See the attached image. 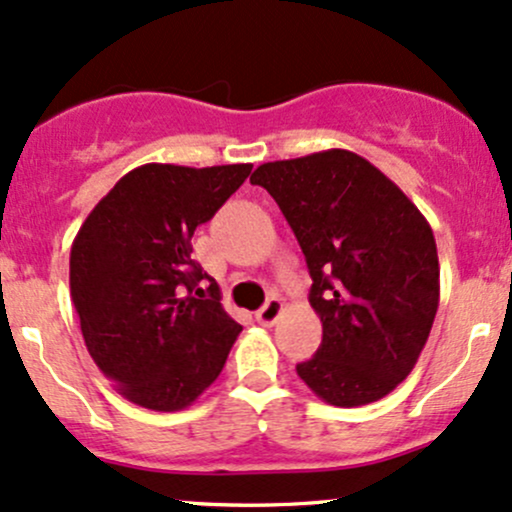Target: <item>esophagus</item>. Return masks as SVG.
<instances>
[{"mask_svg":"<svg viewBox=\"0 0 512 512\" xmlns=\"http://www.w3.org/2000/svg\"><path fill=\"white\" fill-rule=\"evenodd\" d=\"M282 311H284L282 299H277V296H274V299H269L265 306L255 313V318H257V323H262V325H274L277 323V318L282 316Z\"/></svg>","mask_w":512,"mask_h":512,"instance_id":"esophagus-1","label":"esophagus"}]
</instances>
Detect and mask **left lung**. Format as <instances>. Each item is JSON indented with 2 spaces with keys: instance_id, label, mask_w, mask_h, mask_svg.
<instances>
[{
  "instance_id": "8db88e82",
  "label": "left lung",
  "mask_w": 512,
  "mask_h": 512,
  "mask_svg": "<svg viewBox=\"0 0 512 512\" xmlns=\"http://www.w3.org/2000/svg\"><path fill=\"white\" fill-rule=\"evenodd\" d=\"M250 182L279 204L313 279L323 342L296 372L330 406L384 398L413 372L440 306L430 223L350 150L265 162Z\"/></svg>"
}]
</instances>
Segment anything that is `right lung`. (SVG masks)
Segmentation results:
<instances>
[{
	"instance_id": "obj_1",
	"label": "right lung",
	"mask_w": 512,
	"mask_h": 512,
	"mask_svg": "<svg viewBox=\"0 0 512 512\" xmlns=\"http://www.w3.org/2000/svg\"><path fill=\"white\" fill-rule=\"evenodd\" d=\"M250 170L150 162L123 174L84 218L70 252L72 303L94 364L136 406H192L243 330L192 260V235ZM201 278L209 290L198 289Z\"/></svg>"
}]
</instances>
